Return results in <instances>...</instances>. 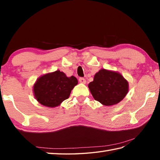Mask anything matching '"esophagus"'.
<instances>
[{
    "mask_svg": "<svg viewBox=\"0 0 160 160\" xmlns=\"http://www.w3.org/2000/svg\"><path fill=\"white\" fill-rule=\"evenodd\" d=\"M79 82L80 83H82V84H85L86 83V80L85 79V78H80L79 79Z\"/></svg>",
    "mask_w": 160,
    "mask_h": 160,
    "instance_id": "34e87169",
    "label": "esophagus"
}]
</instances>
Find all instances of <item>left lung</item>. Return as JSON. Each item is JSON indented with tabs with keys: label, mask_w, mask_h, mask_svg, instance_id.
Wrapping results in <instances>:
<instances>
[{
	"label": "left lung",
	"mask_w": 160,
	"mask_h": 160,
	"mask_svg": "<svg viewBox=\"0 0 160 160\" xmlns=\"http://www.w3.org/2000/svg\"><path fill=\"white\" fill-rule=\"evenodd\" d=\"M88 88L94 99L110 107L122 101L128 94L129 85L121 73L103 68L94 75Z\"/></svg>",
	"instance_id": "1"
}]
</instances>
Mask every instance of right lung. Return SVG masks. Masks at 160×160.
I'll return each mask as SVG.
<instances>
[{"label":"right lung","instance_id":"1","mask_svg":"<svg viewBox=\"0 0 160 160\" xmlns=\"http://www.w3.org/2000/svg\"><path fill=\"white\" fill-rule=\"evenodd\" d=\"M78 82L75 77H67L63 72L57 70L38 78L33 86L34 96L43 106L56 107L68 98Z\"/></svg>","mask_w":160,"mask_h":160}]
</instances>
